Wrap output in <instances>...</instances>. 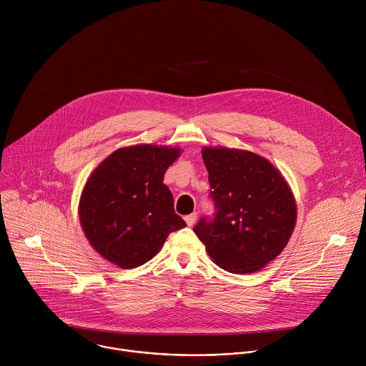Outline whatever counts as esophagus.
<instances>
[{
    "label": "esophagus",
    "instance_id": "1",
    "mask_svg": "<svg viewBox=\"0 0 366 366\" xmlns=\"http://www.w3.org/2000/svg\"><path fill=\"white\" fill-rule=\"evenodd\" d=\"M195 219H197V214H195V213L188 214V216H185V223H187L188 226H192V224L195 223Z\"/></svg>",
    "mask_w": 366,
    "mask_h": 366
}]
</instances>
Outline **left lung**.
Returning a JSON list of instances; mask_svg holds the SVG:
<instances>
[{
    "instance_id": "1",
    "label": "left lung",
    "mask_w": 366,
    "mask_h": 366,
    "mask_svg": "<svg viewBox=\"0 0 366 366\" xmlns=\"http://www.w3.org/2000/svg\"><path fill=\"white\" fill-rule=\"evenodd\" d=\"M214 202V217H202L194 233L222 269L252 274L287 246L297 222L294 195L281 172L249 150H201Z\"/></svg>"
}]
</instances>
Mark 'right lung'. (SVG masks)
I'll return each mask as SVG.
<instances>
[{"mask_svg": "<svg viewBox=\"0 0 366 366\" xmlns=\"http://www.w3.org/2000/svg\"><path fill=\"white\" fill-rule=\"evenodd\" d=\"M181 149L137 144L114 150L89 175L79 222L91 246L109 262L137 268L158 253L169 233L185 227L164 184Z\"/></svg>", "mask_w": 366, "mask_h": 366, "instance_id": "obj_1", "label": "right lung"}]
</instances>
